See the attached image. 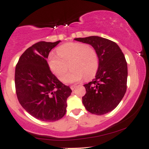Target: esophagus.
<instances>
[{"instance_id": "34e87169", "label": "esophagus", "mask_w": 149, "mask_h": 149, "mask_svg": "<svg viewBox=\"0 0 149 149\" xmlns=\"http://www.w3.org/2000/svg\"><path fill=\"white\" fill-rule=\"evenodd\" d=\"M76 85H71V87H70V88H71V90H74V89L75 88H76Z\"/></svg>"}]
</instances>
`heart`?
Segmentation results:
<instances>
[{"label":"heart","mask_w":149,"mask_h":149,"mask_svg":"<svg viewBox=\"0 0 149 149\" xmlns=\"http://www.w3.org/2000/svg\"><path fill=\"white\" fill-rule=\"evenodd\" d=\"M57 54L50 53L48 64L59 79L67 72L69 66L71 71L63 79L65 83L79 82L83 78L90 79L96 74L99 67V59L95 49L86 44L69 42L58 47Z\"/></svg>","instance_id":"obj_1"}]
</instances>
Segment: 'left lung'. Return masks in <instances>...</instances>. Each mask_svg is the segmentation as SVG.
I'll use <instances>...</instances> for the list:
<instances>
[{"label": "left lung", "mask_w": 149, "mask_h": 149, "mask_svg": "<svg viewBox=\"0 0 149 149\" xmlns=\"http://www.w3.org/2000/svg\"><path fill=\"white\" fill-rule=\"evenodd\" d=\"M96 50L99 67L95 79L85 84L83 104L89 112L104 115L118 105L127 90V65L124 54L116 42L100 36L78 38Z\"/></svg>", "instance_id": "8db88e82"}]
</instances>
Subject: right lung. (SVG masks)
Instances as JSON below:
<instances>
[{"label": "right lung", "mask_w": 149, "mask_h": 149, "mask_svg": "<svg viewBox=\"0 0 149 149\" xmlns=\"http://www.w3.org/2000/svg\"><path fill=\"white\" fill-rule=\"evenodd\" d=\"M60 41L34 44L19 59L15 68L17 96L30 115L45 122L61 119L66 112V100L72 90L52 74L47 59Z\"/></svg>", "instance_id": "1"}]
</instances>
